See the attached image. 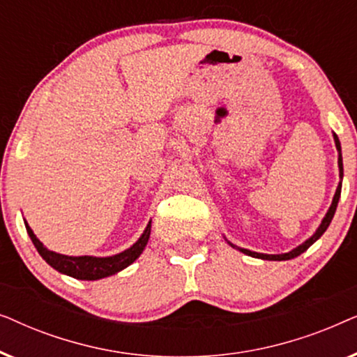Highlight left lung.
Segmentation results:
<instances>
[{"label": "left lung", "mask_w": 357, "mask_h": 357, "mask_svg": "<svg viewBox=\"0 0 357 357\" xmlns=\"http://www.w3.org/2000/svg\"><path fill=\"white\" fill-rule=\"evenodd\" d=\"M333 139H335V146H336V151H338V167H340V178L343 180V155H341V144H340V139L338 136H336V133H333ZM340 195H341V182L338 183V188H336L335 192V197H333V202H331V206L328 208V211H326L325 218L321 219L320 226L317 227V231L312 234V236L307 238L305 242H302L301 245H297L296 248H292L291 252L287 253H278V255H268V253H258V252H252V250H247V248H242V247H237L234 245V243H231L227 241L229 245H231L232 248H237L238 252L245 253V255L248 257H253V258H261V260H270V261H284V260H292V258L299 257L301 253H304L307 248H309L312 243H315L319 238L324 236V232L328 229L331 219H333L335 216V211H336V206H338V202H340Z\"/></svg>", "instance_id": "obj_1"}]
</instances>
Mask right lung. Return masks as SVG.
Returning <instances> with one entry per match:
<instances>
[{"mask_svg":"<svg viewBox=\"0 0 357 357\" xmlns=\"http://www.w3.org/2000/svg\"><path fill=\"white\" fill-rule=\"evenodd\" d=\"M24 224H26L27 234L29 237H31L33 245H36L37 252L40 253V257L48 263V265L55 268L56 271H60L61 275L76 278V280H86V281L102 280V278L116 275L119 271L125 270L126 266H130L131 263H133L136 258L143 253L146 243H148L149 236H151V221H149L138 241H136L130 248H126V250L116 253V255L70 257V255H61V253H56L53 250H48V248L38 241L32 229L29 227L26 219H24Z\"/></svg>","mask_w":357,"mask_h":357,"instance_id":"right-lung-1","label":"right lung"}]
</instances>
